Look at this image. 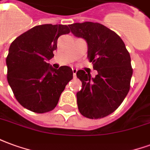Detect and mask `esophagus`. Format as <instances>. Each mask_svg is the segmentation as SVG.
<instances>
[{"label": "esophagus", "instance_id": "esophagus-1", "mask_svg": "<svg viewBox=\"0 0 150 150\" xmlns=\"http://www.w3.org/2000/svg\"><path fill=\"white\" fill-rule=\"evenodd\" d=\"M72 71H73V75H74V78L76 77V72H77V69L72 68Z\"/></svg>", "mask_w": 150, "mask_h": 150}]
</instances>
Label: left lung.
I'll return each instance as SVG.
<instances>
[{
  "mask_svg": "<svg viewBox=\"0 0 150 150\" xmlns=\"http://www.w3.org/2000/svg\"><path fill=\"white\" fill-rule=\"evenodd\" d=\"M72 34L88 42V58L98 74L91 78L83 70L76 75L82 82L77 92L79 112L90 119H100L117 109L130 89L131 58L118 34L104 25L86 21L69 25Z\"/></svg>",
  "mask_w": 150,
  "mask_h": 150,
  "instance_id": "1",
  "label": "left lung"
}]
</instances>
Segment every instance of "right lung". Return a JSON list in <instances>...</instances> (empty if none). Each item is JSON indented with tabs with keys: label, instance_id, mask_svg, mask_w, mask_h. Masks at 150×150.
Segmentation results:
<instances>
[{
	"label": "right lung",
	"instance_id": "right-lung-1",
	"mask_svg": "<svg viewBox=\"0 0 150 150\" xmlns=\"http://www.w3.org/2000/svg\"><path fill=\"white\" fill-rule=\"evenodd\" d=\"M70 32L66 25H36L9 46L6 58L8 83L16 100L28 110L36 113L53 110L73 78L71 67L54 69L46 62L54 57L59 36Z\"/></svg>",
	"mask_w": 150,
	"mask_h": 150
}]
</instances>
